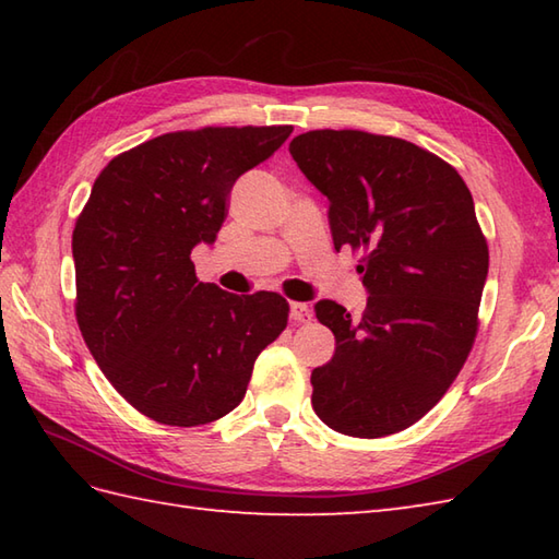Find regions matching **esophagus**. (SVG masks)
<instances>
[{
    "instance_id": "obj_1",
    "label": "esophagus",
    "mask_w": 559,
    "mask_h": 559,
    "mask_svg": "<svg viewBox=\"0 0 559 559\" xmlns=\"http://www.w3.org/2000/svg\"><path fill=\"white\" fill-rule=\"evenodd\" d=\"M290 319H295V322H310V319H312L310 305L290 302Z\"/></svg>"
}]
</instances>
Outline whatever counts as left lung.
Returning a JSON list of instances; mask_svg holds the SVG:
<instances>
[{
    "instance_id": "left-lung-1",
    "label": "left lung",
    "mask_w": 559,
    "mask_h": 559,
    "mask_svg": "<svg viewBox=\"0 0 559 559\" xmlns=\"http://www.w3.org/2000/svg\"><path fill=\"white\" fill-rule=\"evenodd\" d=\"M290 156L329 199L334 247L362 249L370 293L358 319L317 302L336 353L312 372V408L348 437L406 430L447 394L478 334L490 254L473 197L447 160L396 136L314 129Z\"/></svg>"
}]
</instances>
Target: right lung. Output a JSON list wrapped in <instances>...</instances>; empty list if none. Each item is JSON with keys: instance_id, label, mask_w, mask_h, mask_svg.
I'll list each match as a JSON object with an SVG mask.
<instances>
[{"instance_id": "right-lung-1", "label": "right lung", "mask_w": 559, "mask_h": 559, "mask_svg": "<svg viewBox=\"0 0 559 559\" xmlns=\"http://www.w3.org/2000/svg\"><path fill=\"white\" fill-rule=\"evenodd\" d=\"M290 132H170L115 156L93 182L71 235L76 322L103 374L151 420L197 427L228 415L288 324L283 295L201 283L189 254L216 240L237 177Z\"/></svg>"}]
</instances>
